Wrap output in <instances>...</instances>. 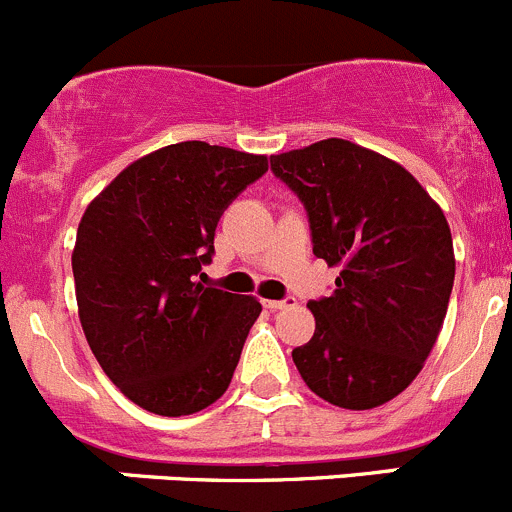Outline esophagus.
Returning a JSON list of instances; mask_svg holds the SVG:
<instances>
[{
  "label": "esophagus",
  "mask_w": 512,
  "mask_h": 512,
  "mask_svg": "<svg viewBox=\"0 0 512 512\" xmlns=\"http://www.w3.org/2000/svg\"><path fill=\"white\" fill-rule=\"evenodd\" d=\"M270 310H290V307H295V297H285V300H267L265 302Z\"/></svg>",
  "instance_id": "1"
}]
</instances>
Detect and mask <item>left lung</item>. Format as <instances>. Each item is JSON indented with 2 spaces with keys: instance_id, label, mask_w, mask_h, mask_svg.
<instances>
[{
  "instance_id": "1",
  "label": "left lung",
  "mask_w": 512,
  "mask_h": 512,
  "mask_svg": "<svg viewBox=\"0 0 512 512\" xmlns=\"http://www.w3.org/2000/svg\"><path fill=\"white\" fill-rule=\"evenodd\" d=\"M310 215L312 252L340 267L312 300L315 335L292 350L315 395L345 410L398 398L435 347L455 280L450 225L423 185L390 157L320 140L270 157Z\"/></svg>"
}]
</instances>
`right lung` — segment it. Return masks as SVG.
Segmentation results:
<instances>
[{"label":"right lung","instance_id":"add662e5","mask_svg":"<svg viewBox=\"0 0 512 512\" xmlns=\"http://www.w3.org/2000/svg\"><path fill=\"white\" fill-rule=\"evenodd\" d=\"M265 172V155L177 142L124 167L79 220L72 272L84 337L147 413H200L230 388L262 305L205 287L202 265L222 212Z\"/></svg>","mask_w":512,"mask_h":512}]
</instances>
